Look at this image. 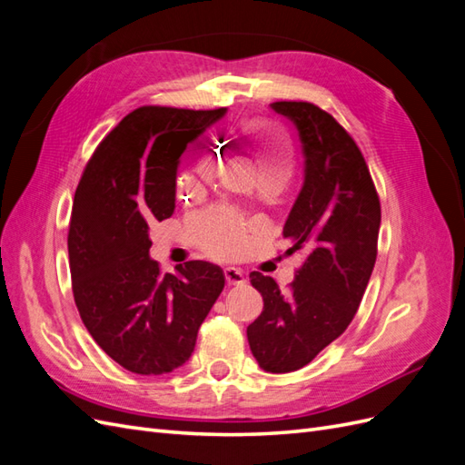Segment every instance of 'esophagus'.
I'll return each mask as SVG.
<instances>
[{
	"instance_id": "1",
	"label": "esophagus",
	"mask_w": 465,
	"mask_h": 465,
	"mask_svg": "<svg viewBox=\"0 0 465 465\" xmlns=\"http://www.w3.org/2000/svg\"><path fill=\"white\" fill-rule=\"evenodd\" d=\"M224 281H227L229 287H238L246 283V277L241 270H236V267H227V270H224Z\"/></svg>"
}]
</instances>
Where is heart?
Here are the masks:
<instances>
[{
    "mask_svg": "<svg viewBox=\"0 0 465 465\" xmlns=\"http://www.w3.org/2000/svg\"><path fill=\"white\" fill-rule=\"evenodd\" d=\"M242 145L260 168L263 182H285L294 168V147L289 134L272 120H250L241 128ZM219 174L217 154L205 151L193 171L182 173L176 180L178 198L192 192L195 180L211 184ZM188 234L202 252L211 258H234L244 246V223L236 213L213 207L193 213L188 219Z\"/></svg>",
    "mask_w": 465,
    "mask_h": 465,
    "instance_id": "obj_1",
    "label": "heart"
}]
</instances>
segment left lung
Instances as JSON below:
<instances>
[{
  "label": "left lung",
  "mask_w": 465,
  "mask_h": 465,
  "mask_svg": "<svg viewBox=\"0 0 465 465\" xmlns=\"http://www.w3.org/2000/svg\"><path fill=\"white\" fill-rule=\"evenodd\" d=\"M297 125L306 159L304 186L283 236L304 250L289 291L258 272L250 283L263 311L246 335L265 372H292L311 362L355 318L378 254L380 198L355 139L330 112L304 101H277Z\"/></svg>",
  "instance_id": "obj_1"
}]
</instances>
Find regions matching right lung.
<instances>
[{"instance_id": "1", "label": "right lung", "mask_w": 465, "mask_h": 465, "mask_svg": "<svg viewBox=\"0 0 465 465\" xmlns=\"http://www.w3.org/2000/svg\"><path fill=\"white\" fill-rule=\"evenodd\" d=\"M223 114L135 108L98 143L75 190L67 232L75 306L98 347L130 372L182 367L224 287L209 262L163 273L149 258V224L174 211L180 154Z\"/></svg>"}]
</instances>
